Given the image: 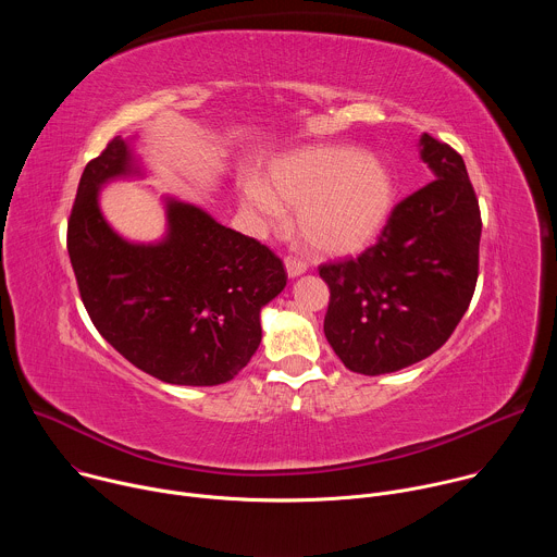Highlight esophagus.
<instances>
[{
	"instance_id": "obj_1",
	"label": "esophagus",
	"mask_w": 557,
	"mask_h": 557,
	"mask_svg": "<svg viewBox=\"0 0 557 557\" xmlns=\"http://www.w3.org/2000/svg\"><path fill=\"white\" fill-rule=\"evenodd\" d=\"M284 267H286V273H288V277H299L301 273H306V262H301V260H297V258H286L284 260Z\"/></svg>"
}]
</instances>
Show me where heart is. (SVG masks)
Masks as SVG:
<instances>
[{"mask_svg": "<svg viewBox=\"0 0 557 557\" xmlns=\"http://www.w3.org/2000/svg\"><path fill=\"white\" fill-rule=\"evenodd\" d=\"M243 207L264 224L297 209L301 240L320 253L346 256L368 247L394 205V181L381 158L344 145L304 147L269 170V187L247 178Z\"/></svg>", "mask_w": 557, "mask_h": 557, "instance_id": "heart-1", "label": "heart"}]
</instances>
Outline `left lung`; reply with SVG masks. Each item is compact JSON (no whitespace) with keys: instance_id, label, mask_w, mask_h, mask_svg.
I'll use <instances>...</instances> for the list:
<instances>
[{"instance_id":"left-lung-1","label":"left lung","mask_w":557,"mask_h":557,"mask_svg":"<svg viewBox=\"0 0 557 557\" xmlns=\"http://www.w3.org/2000/svg\"><path fill=\"white\" fill-rule=\"evenodd\" d=\"M419 151L434 181L392 209L374 247L320 267L331 288L326 339L348 370L368 376L436 352L479 280L483 222L462 156L430 134Z\"/></svg>"}]
</instances>
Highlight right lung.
Instances as JSON below:
<instances>
[{
	"mask_svg": "<svg viewBox=\"0 0 557 557\" xmlns=\"http://www.w3.org/2000/svg\"><path fill=\"white\" fill-rule=\"evenodd\" d=\"M140 176L116 136L78 181L67 253L101 337L138 370L174 385L231 381L262 342L260 310L286 286L282 260L205 209L165 198L168 233L140 245L103 218L106 183Z\"/></svg>",
	"mask_w": 557,
	"mask_h": 557,
	"instance_id": "obj_1",
	"label": "right lung"
}]
</instances>
